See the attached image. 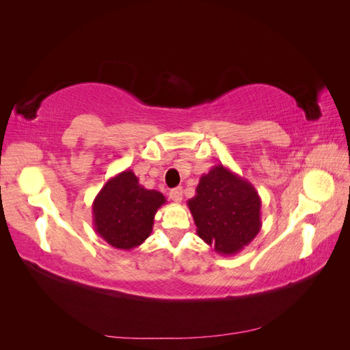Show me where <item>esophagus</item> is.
Segmentation results:
<instances>
[{
  "label": "esophagus",
  "mask_w": 350,
  "mask_h": 350,
  "mask_svg": "<svg viewBox=\"0 0 350 350\" xmlns=\"http://www.w3.org/2000/svg\"><path fill=\"white\" fill-rule=\"evenodd\" d=\"M169 198H171L172 201H175V203H181V200H183V188L181 187H176V188L171 189V191H169Z\"/></svg>",
  "instance_id": "34e87169"
}]
</instances>
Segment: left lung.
<instances>
[{
    "label": "left lung",
    "instance_id": "left-lung-1",
    "mask_svg": "<svg viewBox=\"0 0 350 350\" xmlns=\"http://www.w3.org/2000/svg\"><path fill=\"white\" fill-rule=\"evenodd\" d=\"M197 234L220 256H235L261 229V198L254 185L224 165L201 175L187 201Z\"/></svg>",
    "mask_w": 350,
    "mask_h": 350
}]
</instances>
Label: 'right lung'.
Instances as JSON below:
<instances>
[{
	"instance_id": "1",
	"label": "right lung",
	"mask_w": 350,
	"mask_h": 350,
	"mask_svg": "<svg viewBox=\"0 0 350 350\" xmlns=\"http://www.w3.org/2000/svg\"><path fill=\"white\" fill-rule=\"evenodd\" d=\"M166 203L162 193L139 184L131 169L108 179L93 200L94 232L116 250L130 251L150 237L157 208Z\"/></svg>"
}]
</instances>
